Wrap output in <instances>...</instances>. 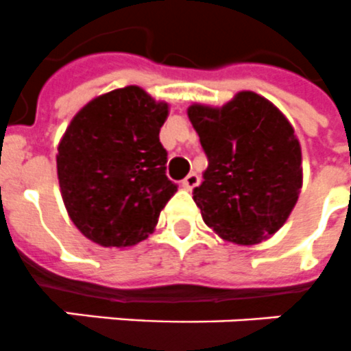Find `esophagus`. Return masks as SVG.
Instances as JSON below:
<instances>
[{"label": "esophagus", "mask_w": 351, "mask_h": 351, "mask_svg": "<svg viewBox=\"0 0 351 351\" xmlns=\"http://www.w3.org/2000/svg\"><path fill=\"white\" fill-rule=\"evenodd\" d=\"M200 184V176L196 175V173H189V175L185 176L184 180H182V185H184L185 189H195L196 185Z\"/></svg>", "instance_id": "1"}]
</instances>
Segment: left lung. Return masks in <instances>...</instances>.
<instances>
[{"instance_id":"1","label":"left lung","mask_w":351,"mask_h":351,"mask_svg":"<svg viewBox=\"0 0 351 351\" xmlns=\"http://www.w3.org/2000/svg\"><path fill=\"white\" fill-rule=\"evenodd\" d=\"M187 115L209 160L204 182L193 191L205 223L238 245L274 234L303 184L294 128L254 92H240L221 108L193 104Z\"/></svg>"}]
</instances>
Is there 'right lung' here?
I'll list each match as a JSON object with an SVG mask.
<instances>
[{
  "label": "right lung",
  "instance_id": "add662e5",
  "mask_svg": "<svg viewBox=\"0 0 351 351\" xmlns=\"http://www.w3.org/2000/svg\"><path fill=\"white\" fill-rule=\"evenodd\" d=\"M166 102L126 86L82 108L62 136L57 176L75 227L102 247H131L153 232L176 193L158 133Z\"/></svg>",
  "mask_w": 351,
  "mask_h": 351
}]
</instances>
